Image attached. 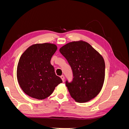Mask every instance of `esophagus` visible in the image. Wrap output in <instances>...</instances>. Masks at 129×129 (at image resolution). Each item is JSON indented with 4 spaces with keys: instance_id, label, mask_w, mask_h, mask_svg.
Segmentation results:
<instances>
[{
    "instance_id": "34e87169",
    "label": "esophagus",
    "mask_w": 129,
    "mask_h": 129,
    "mask_svg": "<svg viewBox=\"0 0 129 129\" xmlns=\"http://www.w3.org/2000/svg\"><path fill=\"white\" fill-rule=\"evenodd\" d=\"M60 77L61 78V79L62 80V81H63V82H64V75H61L60 76Z\"/></svg>"
}]
</instances>
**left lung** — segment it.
I'll use <instances>...</instances> for the list:
<instances>
[{
  "label": "left lung",
  "mask_w": 129,
  "mask_h": 129,
  "mask_svg": "<svg viewBox=\"0 0 129 129\" xmlns=\"http://www.w3.org/2000/svg\"><path fill=\"white\" fill-rule=\"evenodd\" d=\"M60 52L71 66L73 79L66 85L76 102H88L99 94L105 78V62L103 57L88 43L74 41L66 44Z\"/></svg>",
  "instance_id": "8db88e82"
}]
</instances>
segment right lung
I'll list each match as a JSON object with an SVG mask.
<instances>
[{
    "mask_svg": "<svg viewBox=\"0 0 129 129\" xmlns=\"http://www.w3.org/2000/svg\"><path fill=\"white\" fill-rule=\"evenodd\" d=\"M56 50L55 45L45 43L31 46L22 54L18 64L17 79L27 95L44 100L62 82L50 64Z\"/></svg>",
    "mask_w": 129,
    "mask_h": 129,
    "instance_id": "right-lung-1",
    "label": "right lung"
}]
</instances>
